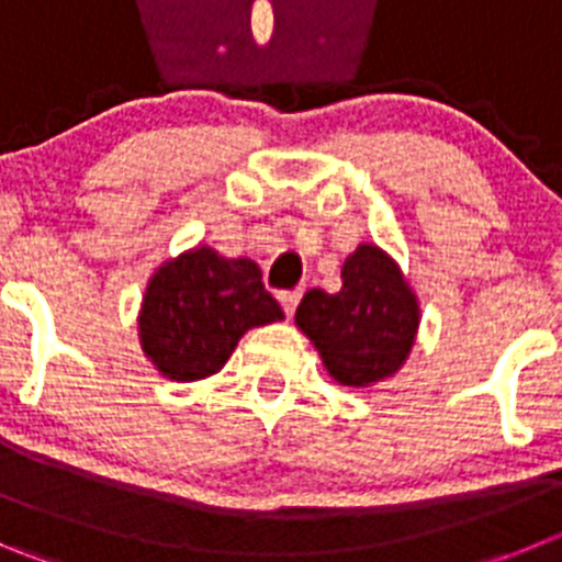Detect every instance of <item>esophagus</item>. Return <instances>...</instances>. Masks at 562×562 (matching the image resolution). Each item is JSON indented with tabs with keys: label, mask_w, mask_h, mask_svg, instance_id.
<instances>
[{
	"label": "esophagus",
	"mask_w": 562,
	"mask_h": 562,
	"mask_svg": "<svg viewBox=\"0 0 562 562\" xmlns=\"http://www.w3.org/2000/svg\"><path fill=\"white\" fill-rule=\"evenodd\" d=\"M299 299H302V291H285L280 296L282 302V311H285V316H293V311H296Z\"/></svg>",
	"instance_id": "1"
}]
</instances>
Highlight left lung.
I'll return each mask as SVG.
<instances>
[{"instance_id": "1", "label": "left lung", "mask_w": 562, "mask_h": 562, "mask_svg": "<svg viewBox=\"0 0 562 562\" xmlns=\"http://www.w3.org/2000/svg\"><path fill=\"white\" fill-rule=\"evenodd\" d=\"M340 291L313 288L296 307V327L316 344L329 376L366 387L396 374L418 333L416 293L380 246L360 244L340 269Z\"/></svg>"}]
</instances>
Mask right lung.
Masks as SVG:
<instances>
[{"label":"right lung","mask_w":562,"mask_h":562,"mask_svg":"<svg viewBox=\"0 0 562 562\" xmlns=\"http://www.w3.org/2000/svg\"><path fill=\"white\" fill-rule=\"evenodd\" d=\"M282 316L257 263L196 246L162 263L146 285L140 346L162 376L204 380L227 363L246 329Z\"/></svg>","instance_id":"obj_1"}]
</instances>
